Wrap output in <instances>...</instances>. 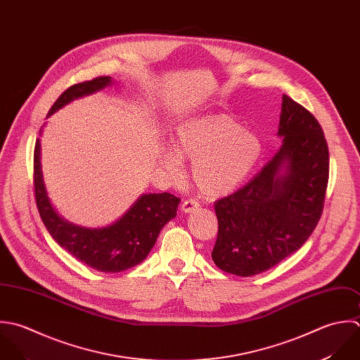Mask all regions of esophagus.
I'll list each match as a JSON object with an SVG mask.
<instances>
[{
    "label": "esophagus",
    "instance_id": "obj_1",
    "mask_svg": "<svg viewBox=\"0 0 360 360\" xmlns=\"http://www.w3.org/2000/svg\"><path fill=\"white\" fill-rule=\"evenodd\" d=\"M200 208V204L195 201V200H186L183 204H181V211L186 212V214H190L195 210Z\"/></svg>",
    "mask_w": 360,
    "mask_h": 360
}]
</instances>
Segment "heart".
<instances>
[{
  "instance_id": "obj_1",
  "label": "heart",
  "mask_w": 360,
  "mask_h": 360,
  "mask_svg": "<svg viewBox=\"0 0 360 360\" xmlns=\"http://www.w3.org/2000/svg\"><path fill=\"white\" fill-rule=\"evenodd\" d=\"M173 150L162 155V166L180 177L181 160L193 162L191 174L200 193L210 198L236 190L261 156V141L228 115H210L176 127Z\"/></svg>"
}]
</instances>
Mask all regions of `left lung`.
Returning a JSON list of instances; mask_svg holds the SVG:
<instances>
[{
	"mask_svg": "<svg viewBox=\"0 0 360 360\" xmlns=\"http://www.w3.org/2000/svg\"><path fill=\"white\" fill-rule=\"evenodd\" d=\"M278 135L283 136L279 152L247 184L215 202L212 259L225 272L252 276L275 266L304 244L321 218L330 174L321 125L283 95Z\"/></svg>",
	"mask_w": 360,
	"mask_h": 360,
	"instance_id": "8db88e82",
	"label": "left lung"
}]
</instances>
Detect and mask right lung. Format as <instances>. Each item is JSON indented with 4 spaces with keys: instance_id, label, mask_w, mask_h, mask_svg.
<instances>
[{
    "instance_id": "1",
    "label": "right lung",
    "mask_w": 360,
    "mask_h": 360,
    "mask_svg": "<svg viewBox=\"0 0 360 360\" xmlns=\"http://www.w3.org/2000/svg\"><path fill=\"white\" fill-rule=\"evenodd\" d=\"M110 77H98L70 86L54 102L49 116L71 101L110 85ZM33 186L40 218L51 238L79 261L102 272H121L146 258L162 228L176 217L180 198L169 193L145 194L116 224L102 229H86L68 224L53 210L43 184L40 142L33 155Z\"/></svg>"
}]
</instances>
